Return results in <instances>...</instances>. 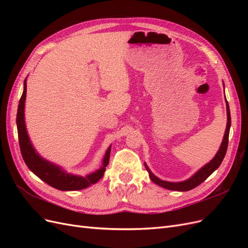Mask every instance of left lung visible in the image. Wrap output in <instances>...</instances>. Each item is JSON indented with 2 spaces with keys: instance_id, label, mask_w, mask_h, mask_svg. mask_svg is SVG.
Returning a JSON list of instances; mask_svg holds the SVG:
<instances>
[{
  "instance_id": "obj_1",
  "label": "left lung",
  "mask_w": 248,
  "mask_h": 248,
  "mask_svg": "<svg viewBox=\"0 0 248 248\" xmlns=\"http://www.w3.org/2000/svg\"><path fill=\"white\" fill-rule=\"evenodd\" d=\"M223 87H224V84H223ZM226 103H227V116H228L227 128H226V131H224L223 140L221 141L219 150L217 151V153L215 154L212 160L209 161L207 164H205L204 167H202L197 172H194V174L189 179L184 180V181H181V182H169V181H164V180L159 179L158 177H156L151 170H150V169L145 163V168L149 172V177L155 184L159 185L166 189H170V190L188 191L190 189H193L194 187H197L198 185H200L202 182H204L205 180L210 175H211L215 170L219 168V166L221 164L224 156H226V153H227L228 144H229V134H230V128H231V112H230V107H229V103H228L227 99H226Z\"/></svg>"
}]
</instances>
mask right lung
<instances>
[{
  "instance_id": "1",
  "label": "right lung",
  "mask_w": 248,
  "mask_h": 248,
  "mask_svg": "<svg viewBox=\"0 0 248 248\" xmlns=\"http://www.w3.org/2000/svg\"><path fill=\"white\" fill-rule=\"evenodd\" d=\"M27 96V78L24 81V92L20 97L17 115H16V125L18 132V141L20 147V152L22 155L27 167L31 170L34 174L40 178L42 181L46 184L54 187L56 189L63 191H71V190H80L89 187L90 185L95 184L103 177L106 168L108 164L109 154L111 146L107 150L106 154L102 159V166L91 174L85 177L73 175L67 172L61 167L52 163L38 153L36 152L31 140L29 138V134L26 128L25 122V102Z\"/></svg>"
}]
</instances>
